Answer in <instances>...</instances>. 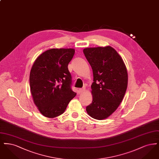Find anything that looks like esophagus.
<instances>
[{
  "label": "esophagus",
  "instance_id": "esophagus-1",
  "mask_svg": "<svg viewBox=\"0 0 159 159\" xmlns=\"http://www.w3.org/2000/svg\"><path fill=\"white\" fill-rule=\"evenodd\" d=\"M84 90H85L84 88H80V89H79L78 92H79V93H83V92L84 91Z\"/></svg>",
  "mask_w": 159,
  "mask_h": 159
}]
</instances>
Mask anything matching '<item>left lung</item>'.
<instances>
[{
  "label": "left lung",
  "instance_id": "obj_1",
  "mask_svg": "<svg viewBox=\"0 0 159 159\" xmlns=\"http://www.w3.org/2000/svg\"><path fill=\"white\" fill-rule=\"evenodd\" d=\"M93 75V99L86 107L91 117L103 120L114 112L124 97L128 86V72L121 57L111 46L83 49Z\"/></svg>",
  "mask_w": 159,
  "mask_h": 159
}]
</instances>
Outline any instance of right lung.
<instances>
[{"label": "right lung", "mask_w": 159, "mask_h": 159, "mask_svg": "<svg viewBox=\"0 0 159 159\" xmlns=\"http://www.w3.org/2000/svg\"><path fill=\"white\" fill-rule=\"evenodd\" d=\"M75 52L74 49H51L39 56L32 66L31 93L34 104L45 117L62 114L76 95L68 68Z\"/></svg>", "instance_id": "right-lung-1"}]
</instances>
